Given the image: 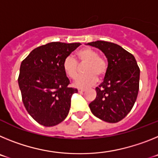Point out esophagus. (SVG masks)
Masks as SVG:
<instances>
[{
    "label": "esophagus",
    "instance_id": "1",
    "mask_svg": "<svg viewBox=\"0 0 158 158\" xmlns=\"http://www.w3.org/2000/svg\"><path fill=\"white\" fill-rule=\"evenodd\" d=\"M78 92H79V93H83V92H85V89H78Z\"/></svg>",
    "mask_w": 158,
    "mask_h": 158
}]
</instances>
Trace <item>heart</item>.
<instances>
[{"instance_id":"1","label":"heart","mask_w":158,"mask_h":158,"mask_svg":"<svg viewBox=\"0 0 158 158\" xmlns=\"http://www.w3.org/2000/svg\"><path fill=\"white\" fill-rule=\"evenodd\" d=\"M79 64H85L84 72L85 74L81 75L76 79L73 85L75 87L85 89L93 85L97 79L102 78L107 70V61L104 56L98 54L93 49L89 47L80 49L75 54V58L68 56L64 59L62 66L66 75L74 79L79 72Z\"/></svg>"}]
</instances>
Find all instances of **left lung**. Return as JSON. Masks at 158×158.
<instances>
[{"mask_svg":"<svg viewBox=\"0 0 158 158\" xmlns=\"http://www.w3.org/2000/svg\"><path fill=\"white\" fill-rule=\"evenodd\" d=\"M88 45L100 49L108 62L104 81L96 88V99L89 104L90 110L105 122H119L136 101L140 69L133 54L115 43L98 40Z\"/></svg>","mask_w":158,"mask_h":158,"instance_id":"left-lung-1","label":"left lung"}]
</instances>
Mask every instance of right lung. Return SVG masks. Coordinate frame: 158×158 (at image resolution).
I'll return each mask as SVG.
<instances>
[{
	"mask_svg": "<svg viewBox=\"0 0 158 158\" xmlns=\"http://www.w3.org/2000/svg\"><path fill=\"white\" fill-rule=\"evenodd\" d=\"M80 43L52 42L34 49L20 65L18 83L29 115L40 124L53 127L66 118L71 96L77 89L69 87L63 61Z\"/></svg>",
	"mask_w": 158,
	"mask_h": 158,
	"instance_id": "1",
	"label": "right lung"
}]
</instances>
